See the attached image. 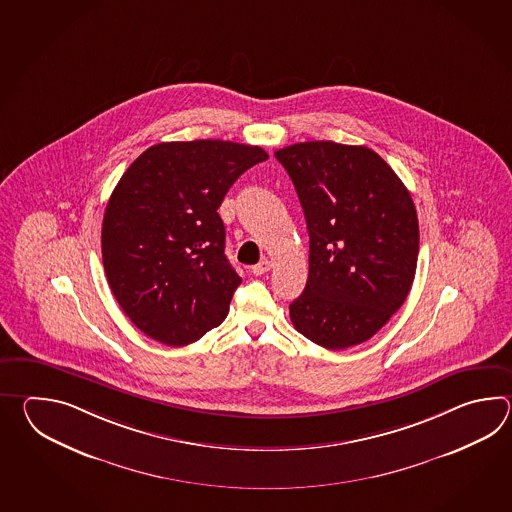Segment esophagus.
I'll list each match as a JSON object with an SVG mask.
<instances>
[{
  "instance_id": "34e87169",
  "label": "esophagus",
  "mask_w": 512,
  "mask_h": 512,
  "mask_svg": "<svg viewBox=\"0 0 512 512\" xmlns=\"http://www.w3.org/2000/svg\"><path fill=\"white\" fill-rule=\"evenodd\" d=\"M271 267V261L261 260L260 263H256V265L252 267V274H256V276H261V274H265V272L271 271Z\"/></svg>"
}]
</instances>
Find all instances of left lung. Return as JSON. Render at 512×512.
<instances>
[{"label": "left lung", "instance_id": "obj_1", "mask_svg": "<svg viewBox=\"0 0 512 512\" xmlns=\"http://www.w3.org/2000/svg\"><path fill=\"white\" fill-rule=\"evenodd\" d=\"M309 232V276L289 305L298 333L326 349L366 342L414 283L419 221L403 181L379 153L331 141L274 152Z\"/></svg>", "mask_w": 512, "mask_h": 512}]
</instances>
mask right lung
Returning a JSON list of instances; mask_svg holds the SVG:
<instances>
[{
    "instance_id": "obj_1",
    "label": "right lung",
    "mask_w": 512,
    "mask_h": 512,
    "mask_svg": "<svg viewBox=\"0 0 512 512\" xmlns=\"http://www.w3.org/2000/svg\"><path fill=\"white\" fill-rule=\"evenodd\" d=\"M267 159L240 142H161L120 177L102 221V261L144 335L177 348L227 318L241 278L225 256L218 208L236 179Z\"/></svg>"
}]
</instances>
